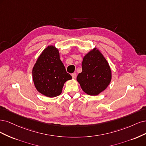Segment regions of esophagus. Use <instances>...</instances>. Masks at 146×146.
Returning a JSON list of instances; mask_svg holds the SVG:
<instances>
[{
    "mask_svg": "<svg viewBox=\"0 0 146 146\" xmlns=\"http://www.w3.org/2000/svg\"><path fill=\"white\" fill-rule=\"evenodd\" d=\"M72 76L73 78H76V73H73L72 74Z\"/></svg>",
    "mask_w": 146,
    "mask_h": 146,
    "instance_id": "34e87169",
    "label": "esophagus"
}]
</instances>
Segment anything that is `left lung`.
I'll use <instances>...</instances> for the list:
<instances>
[{"label": "left lung", "mask_w": 146, "mask_h": 146, "mask_svg": "<svg viewBox=\"0 0 146 146\" xmlns=\"http://www.w3.org/2000/svg\"><path fill=\"white\" fill-rule=\"evenodd\" d=\"M82 71L78 74L77 81L87 95H98L109 85L111 72L109 63L99 50L95 48L84 57Z\"/></svg>", "instance_id": "left-lung-1"}]
</instances>
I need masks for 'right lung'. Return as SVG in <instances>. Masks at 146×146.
Wrapping results in <instances>:
<instances>
[{"instance_id":"add662e5","label":"right lung","mask_w":146,"mask_h":146,"mask_svg":"<svg viewBox=\"0 0 146 146\" xmlns=\"http://www.w3.org/2000/svg\"><path fill=\"white\" fill-rule=\"evenodd\" d=\"M32 74L37 90L50 98L59 96L64 83L72 79L60 59L59 50L53 45L48 46L40 54Z\"/></svg>"}]
</instances>
